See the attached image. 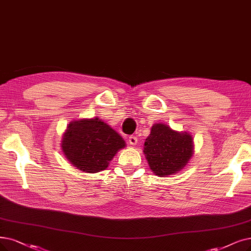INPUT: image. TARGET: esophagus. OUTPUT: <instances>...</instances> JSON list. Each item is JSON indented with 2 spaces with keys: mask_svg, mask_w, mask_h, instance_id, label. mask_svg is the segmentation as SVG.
Listing matches in <instances>:
<instances>
[{
  "mask_svg": "<svg viewBox=\"0 0 251 251\" xmlns=\"http://www.w3.org/2000/svg\"><path fill=\"white\" fill-rule=\"evenodd\" d=\"M137 142H138V139H137L136 136L132 135V136L128 137V143L131 144V145H136Z\"/></svg>",
  "mask_w": 251,
  "mask_h": 251,
  "instance_id": "1",
  "label": "esophagus"
}]
</instances>
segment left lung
<instances>
[{"label": "left lung", "instance_id": "left-lung-1", "mask_svg": "<svg viewBox=\"0 0 251 251\" xmlns=\"http://www.w3.org/2000/svg\"><path fill=\"white\" fill-rule=\"evenodd\" d=\"M144 154L150 169L159 177L180 171L193 154V138L179 133L167 125L156 124L144 143Z\"/></svg>", "mask_w": 251, "mask_h": 251}]
</instances>
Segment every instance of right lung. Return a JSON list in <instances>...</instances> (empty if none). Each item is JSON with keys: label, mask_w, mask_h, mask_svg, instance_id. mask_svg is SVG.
Wrapping results in <instances>:
<instances>
[{"label": "right lung", "mask_w": 251, "mask_h": 251, "mask_svg": "<svg viewBox=\"0 0 251 251\" xmlns=\"http://www.w3.org/2000/svg\"><path fill=\"white\" fill-rule=\"evenodd\" d=\"M125 146L122 136L98 117L74 120L62 141L63 151L70 163L87 173L103 171Z\"/></svg>", "instance_id": "1"}]
</instances>
